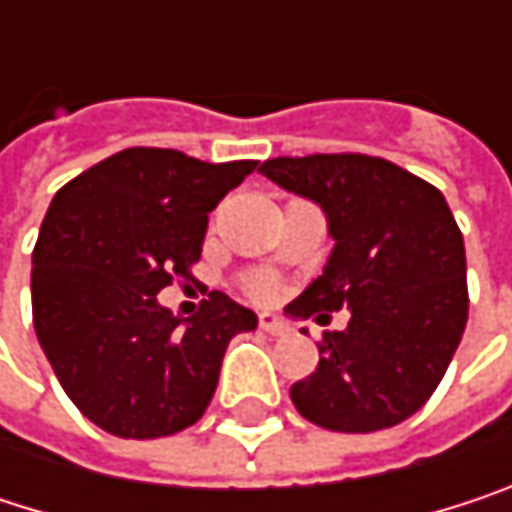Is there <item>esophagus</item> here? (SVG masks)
<instances>
[{"label":"esophagus","mask_w":512,"mask_h":512,"mask_svg":"<svg viewBox=\"0 0 512 512\" xmlns=\"http://www.w3.org/2000/svg\"><path fill=\"white\" fill-rule=\"evenodd\" d=\"M257 323H260V329H263V332H269V335H284V332H290V326H287L278 314H269V311H266V314H260V320H257Z\"/></svg>","instance_id":"1"}]
</instances>
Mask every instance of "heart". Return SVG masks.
<instances>
[{"instance_id": "b5f03b06", "label": "heart", "mask_w": 512, "mask_h": 512, "mask_svg": "<svg viewBox=\"0 0 512 512\" xmlns=\"http://www.w3.org/2000/svg\"><path fill=\"white\" fill-rule=\"evenodd\" d=\"M249 290H252V296H257V299H269L275 293V284L269 278H257V281H252Z\"/></svg>"}]
</instances>
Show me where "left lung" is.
I'll return each mask as SVG.
<instances>
[{
  "mask_svg": "<svg viewBox=\"0 0 512 512\" xmlns=\"http://www.w3.org/2000/svg\"><path fill=\"white\" fill-rule=\"evenodd\" d=\"M281 189L323 207L335 249L290 311L329 320L320 364L290 388L302 418L373 433L415 415L442 382L468 320L465 246L445 195L406 168L364 154L266 159Z\"/></svg>",
  "mask_w": 512,
  "mask_h": 512,
  "instance_id": "8db88e82",
  "label": "left lung"
}]
</instances>
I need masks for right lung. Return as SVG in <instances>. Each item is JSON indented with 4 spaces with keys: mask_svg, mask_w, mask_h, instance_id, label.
<instances>
[{
    "mask_svg": "<svg viewBox=\"0 0 512 512\" xmlns=\"http://www.w3.org/2000/svg\"><path fill=\"white\" fill-rule=\"evenodd\" d=\"M255 165L127 148L55 192L32 252V320L61 388L100 430L159 439L192 427L231 338L257 326L219 290L189 320L156 302L192 275L207 213Z\"/></svg>",
    "mask_w": 512,
    "mask_h": 512,
    "instance_id": "obj_1",
    "label": "right lung"
}]
</instances>
